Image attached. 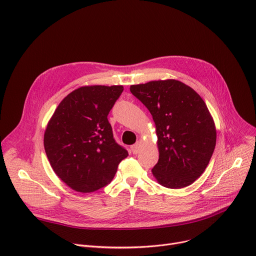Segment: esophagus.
Wrapping results in <instances>:
<instances>
[{
  "label": "esophagus",
  "mask_w": 256,
  "mask_h": 256,
  "mask_svg": "<svg viewBox=\"0 0 256 256\" xmlns=\"http://www.w3.org/2000/svg\"><path fill=\"white\" fill-rule=\"evenodd\" d=\"M132 154H138L139 152V150H140V148H141V143L140 142H137L136 144H134L132 147Z\"/></svg>",
  "instance_id": "obj_1"
}]
</instances>
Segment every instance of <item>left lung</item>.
<instances>
[{
	"mask_svg": "<svg viewBox=\"0 0 256 256\" xmlns=\"http://www.w3.org/2000/svg\"><path fill=\"white\" fill-rule=\"evenodd\" d=\"M130 90L148 109L156 124L158 160L152 176L169 189L192 184L208 167L217 140L204 100L173 78L132 85Z\"/></svg>",
	"mask_w": 256,
	"mask_h": 256,
	"instance_id": "left-lung-1",
	"label": "left lung"
}]
</instances>
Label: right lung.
Returning <instances> with one entry per match:
<instances>
[{"label": "right lung", "mask_w": 256, "mask_h": 256, "mask_svg": "<svg viewBox=\"0 0 256 256\" xmlns=\"http://www.w3.org/2000/svg\"><path fill=\"white\" fill-rule=\"evenodd\" d=\"M124 86L91 85L66 96L46 128L44 144L56 176L70 189L91 193L110 184L128 156L108 121Z\"/></svg>", "instance_id": "right-lung-1"}]
</instances>
